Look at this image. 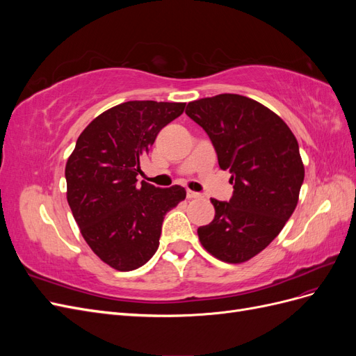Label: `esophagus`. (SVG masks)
<instances>
[{
	"instance_id": "obj_1",
	"label": "esophagus",
	"mask_w": 356,
	"mask_h": 356,
	"mask_svg": "<svg viewBox=\"0 0 356 356\" xmlns=\"http://www.w3.org/2000/svg\"><path fill=\"white\" fill-rule=\"evenodd\" d=\"M197 197H200L199 193L193 191V190H187V199H197Z\"/></svg>"
}]
</instances>
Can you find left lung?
Returning a JSON list of instances; mask_svg holds the SVG:
<instances>
[{"mask_svg":"<svg viewBox=\"0 0 356 356\" xmlns=\"http://www.w3.org/2000/svg\"><path fill=\"white\" fill-rule=\"evenodd\" d=\"M186 114L208 134L233 196L211 199L215 217L197 229L204 250L239 264L261 252L293 215L305 166L298 143L281 117L251 98L222 93L188 102Z\"/></svg>","mask_w":356,"mask_h":356,"instance_id":"8db88e82","label":"left lung"}]
</instances>
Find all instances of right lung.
Wrapping results in <instances>:
<instances>
[{
	"instance_id": "add662e5",
	"label": "right lung",
	"mask_w": 356,
	"mask_h": 356,
	"mask_svg": "<svg viewBox=\"0 0 356 356\" xmlns=\"http://www.w3.org/2000/svg\"><path fill=\"white\" fill-rule=\"evenodd\" d=\"M184 102L129 101L84 129L65 166L67 199L84 241L104 263L129 272L159 248L166 212L186 199L181 186L136 184L139 160Z\"/></svg>"
}]
</instances>
